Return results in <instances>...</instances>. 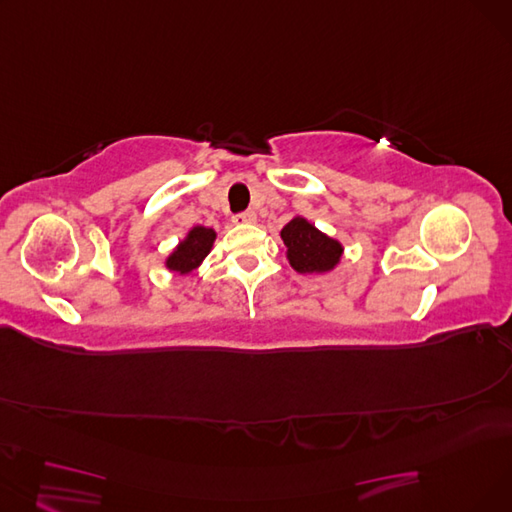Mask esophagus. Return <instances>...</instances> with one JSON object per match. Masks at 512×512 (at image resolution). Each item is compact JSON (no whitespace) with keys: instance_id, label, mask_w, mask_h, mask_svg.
Masks as SVG:
<instances>
[{"instance_id":"esophagus-1","label":"esophagus","mask_w":512,"mask_h":512,"mask_svg":"<svg viewBox=\"0 0 512 512\" xmlns=\"http://www.w3.org/2000/svg\"><path fill=\"white\" fill-rule=\"evenodd\" d=\"M234 224H238V226H247V224H255L257 222V215H255V211H245V213H238V215H234V220H232Z\"/></svg>"}]
</instances>
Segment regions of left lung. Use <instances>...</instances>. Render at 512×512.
Here are the masks:
<instances>
[{
    "mask_svg": "<svg viewBox=\"0 0 512 512\" xmlns=\"http://www.w3.org/2000/svg\"><path fill=\"white\" fill-rule=\"evenodd\" d=\"M286 245V259L299 274H330L342 261V242L321 232L303 215L294 218L280 232Z\"/></svg>",
    "mask_w": 512,
    "mask_h": 512,
    "instance_id": "left-lung-1",
    "label": "left lung"
}]
</instances>
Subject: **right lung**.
<instances>
[{
	"label": "right lung",
	"instance_id": "right-lung-1",
	"mask_svg": "<svg viewBox=\"0 0 512 512\" xmlns=\"http://www.w3.org/2000/svg\"><path fill=\"white\" fill-rule=\"evenodd\" d=\"M215 238H218V232L213 228L193 226L182 240H178V245L172 249V253L164 259V267L176 276L193 274L211 253Z\"/></svg>",
	"mask_w": 512,
	"mask_h": 512
}]
</instances>
